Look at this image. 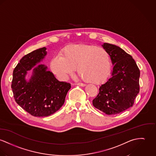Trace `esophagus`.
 Here are the masks:
<instances>
[{"mask_svg": "<svg viewBox=\"0 0 156 156\" xmlns=\"http://www.w3.org/2000/svg\"><path fill=\"white\" fill-rule=\"evenodd\" d=\"M73 85H79V86H81V87H84V86H85V84H83V83H75V84H73Z\"/></svg>", "mask_w": 156, "mask_h": 156, "instance_id": "esophagus-1", "label": "esophagus"}]
</instances>
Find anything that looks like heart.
<instances>
[{
	"label": "heart",
	"instance_id": "b5f03b06",
	"mask_svg": "<svg viewBox=\"0 0 156 156\" xmlns=\"http://www.w3.org/2000/svg\"><path fill=\"white\" fill-rule=\"evenodd\" d=\"M50 68L62 79L66 78L78 68L84 80L91 83L103 81L110 69V56L105 48L91 44H72L66 46L60 56L50 62Z\"/></svg>",
	"mask_w": 156,
	"mask_h": 156
}]
</instances>
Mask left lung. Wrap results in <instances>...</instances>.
<instances>
[{"label":"left lung","instance_id":"1","mask_svg":"<svg viewBox=\"0 0 156 156\" xmlns=\"http://www.w3.org/2000/svg\"><path fill=\"white\" fill-rule=\"evenodd\" d=\"M103 47L114 66L112 76L100 86L93 105L108 115H113L133 106L140 91V71L132 56L119 47L109 43H104Z\"/></svg>","mask_w":156,"mask_h":156}]
</instances>
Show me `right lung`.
<instances>
[{
	"label": "right lung",
	"mask_w": 156,
	"mask_h": 156,
	"mask_svg": "<svg viewBox=\"0 0 156 156\" xmlns=\"http://www.w3.org/2000/svg\"><path fill=\"white\" fill-rule=\"evenodd\" d=\"M46 48L37 49L25 55L13 71L12 88L16 103L34 116H48L60 109L65 103L70 83L60 82L47 67L40 65L33 69V75L27 82V72L42 60Z\"/></svg>",
	"instance_id": "1"
}]
</instances>
